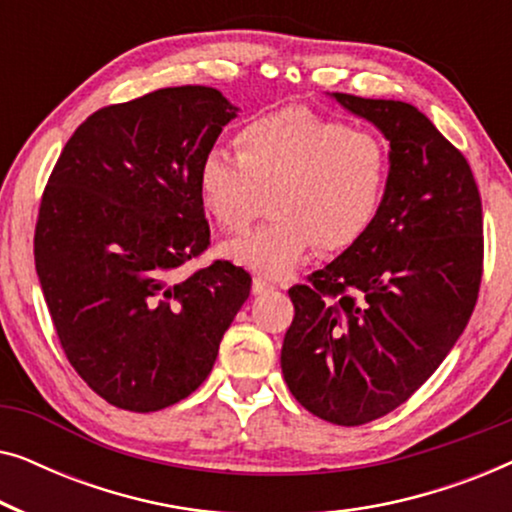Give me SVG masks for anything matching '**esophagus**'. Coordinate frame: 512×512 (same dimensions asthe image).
<instances>
[{
  "instance_id": "34e87169",
  "label": "esophagus",
  "mask_w": 512,
  "mask_h": 512,
  "mask_svg": "<svg viewBox=\"0 0 512 512\" xmlns=\"http://www.w3.org/2000/svg\"><path fill=\"white\" fill-rule=\"evenodd\" d=\"M272 289H275V284L268 282V279H263V277H254V282H251V293H254V296H258V293H265V291H272Z\"/></svg>"
}]
</instances>
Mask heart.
Here are the masks:
<instances>
[{
  "label": "heart",
  "mask_w": 512,
  "mask_h": 512,
  "mask_svg": "<svg viewBox=\"0 0 512 512\" xmlns=\"http://www.w3.org/2000/svg\"><path fill=\"white\" fill-rule=\"evenodd\" d=\"M240 156L214 146L202 158V205L223 230H244L270 195L272 219L223 244V256L263 277H284L317 244L340 251L380 214L389 149L375 132L305 109L256 118L237 135Z\"/></svg>",
  "instance_id": "heart-1"
}]
</instances>
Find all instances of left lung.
I'll use <instances>...</instances> for the list:
<instances>
[{
	"label": "left lung",
	"mask_w": 512,
	"mask_h": 512,
	"mask_svg": "<svg viewBox=\"0 0 512 512\" xmlns=\"http://www.w3.org/2000/svg\"><path fill=\"white\" fill-rule=\"evenodd\" d=\"M389 142L373 226L291 286L282 373L296 401L359 426L408 401L450 354L478 300L482 202L466 158L417 107L331 93Z\"/></svg>",
	"instance_id": "obj_1"
}]
</instances>
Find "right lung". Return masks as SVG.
<instances>
[{
    "instance_id": "right-lung-1",
    "label": "right lung",
    "mask_w": 512,
    "mask_h": 512,
    "mask_svg": "<svg viewBox=\"0 0 512 512\" xmlns=\"http://www.w3.org/2000/svg\"><path fill=\"white\" fill-rule=\"evenodd\" d=\"M237 111L207 86L111 104L76 128L48 179L41 291L69 363L116 408L193 394L249 298V272L228 261L179 272L209 244L198 170Z\"/></svg>"
}]
</instances>
